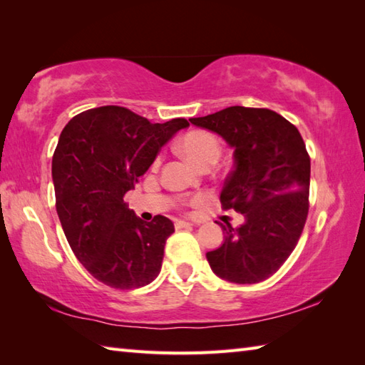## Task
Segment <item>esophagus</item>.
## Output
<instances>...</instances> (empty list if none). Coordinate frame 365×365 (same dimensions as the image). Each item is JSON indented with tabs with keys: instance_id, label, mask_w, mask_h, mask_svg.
<instances>
[{
	"instance_id": "34e87169",
	"label": "esophagus",
	"mask_w": 365,
	"mask_h": 365,
	"mask_svg": "<svg viewBox=\"0 0 365 365\" xmlns=\"http://www.w3.org/2000/svg\"><path fill=\"white\" fill-rule=\"evenodd\" d=\"M192 224L191 222H187V221H175V229L180 230V229H187V227H191Z\"/></svg>"
}]
</instances>
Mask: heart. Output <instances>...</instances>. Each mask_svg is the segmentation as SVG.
I'll return each instance as SVG.
<instances>
[{"label": "heart", "instance_id": "obj_1", "mask_svg": "<svg viewBox=\"0 0 365 365\" xmlns=\"http://www.w3.org/2000/svg\"><path fill=\"white\" fill-rule=\"evenodd\" d=\"M178 150L187 157L192 165L199 169L212 168L216 161H218L221 155V145L215 135L208 133L204 130H192L185 135L180 143H178ZM160 165V158L155 160L153 166L157 168ZM205 197L197 196L191 200V205H196L202 202Z\"/></svg>", "mask_w": 365, "mask_h": 365}]
</instances>
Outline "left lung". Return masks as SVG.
I'll use <instances>...</instances> for the list:
<instances>
[{
	"label": "left lung",
	"instance_id": "1",
	"mask_svg": "<svg viewBox=\"0 0 365 365\" xmlns=\"http://www.w3.org/2000/svg\"><path fill=\"white\" fill-rule=\"evenodd\" d=\"M191 123L212 130L234 147L235 166L221 191L224 210L245 215L207 252L216 276L257 284L273 276L298 245L309 213L311 157L298 128L267 108L230 106Z\"/></svg>",
	"mask_w": 365,
	"mask_h": 365
}]
</instances>
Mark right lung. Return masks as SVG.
Listing matches in <instances>:
<instances>
[{"mask_svg": "<svg viewBox=\"0 0 365 365\" xmlns=\"http://www.w3.org/2000/svg\"><path fill=\"white\" fill-rule=\"evenodd\" d=\"M177 118L152 123L123 106H100L68 120L53 153L56 212L68 245L97 281L139 289L160 274L174 224L139 220L123 200L178 130Z\"/></svg>", "mask_w": 365, "mask_h": 365, "instance_id": "1", "label": "right lung"}]
</instances>
